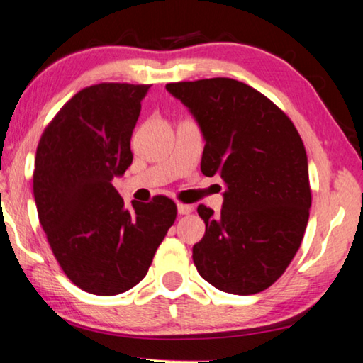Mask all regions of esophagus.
Returning <instances> with one entry per match:
<instances>
[{"instance_id":"obj_1","label":"esophagus","mask_w":363,"mask_h":363,"mask_svg":"<svg viewBox=\"0 0 363 363\" xmlns=\"http://www.w3.org/2000/svg\"><path fill=\"white\" fill-rule=\"evenodd\" d=\"M177 211H178V213H180V216H188V213H191L193 212V206H189V204H178L177 206Z\"/></svg>"}]
</instances>
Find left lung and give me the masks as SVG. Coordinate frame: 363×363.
Here are the masks:
<instances>
[{
	"mask_svg": "<svg viewBox=\"0 0 363 363\" xmlns=\"http://www.w3.org/2000/svg\"><path fill=\"white\" fill-rule=\"evenodd\" d=\"M165 88L203 132V174L225 182L218 216L198 207L206 235L193 246L196 269L225 293H260L304 238L312 204L304 143L278 106L242 82L217 77Z\"/></svg>",
	"mask_w": 363,
	"mask_h": 363,
	"instance_id": "obj_1",
	"label": "left lung"
}]
</instances>
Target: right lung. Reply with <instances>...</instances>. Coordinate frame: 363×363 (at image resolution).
Wrapping results in <instances>:
<instances>
[{
  "instance_id": "add662e5",
  "label": "right lung",
  "mask_w": 363,
  "mask_h": 363,
  "mask_svg": "<svg viewBox=\"0 0 363 363\" xmlns=\"http://www.w3.org/2000/svg\"><path fill=\"white\" fill-rule=\"evenodd\" d=\"M151 85L99 83L83 88L41 135L33 170L38 218L70 281L116 296L146 277L177 218L165 196L127 209L112 178L133 160L130 140Z\"/></svg>"
}]
</instances>
